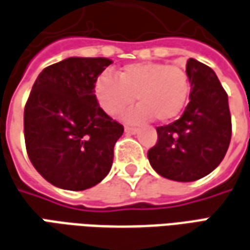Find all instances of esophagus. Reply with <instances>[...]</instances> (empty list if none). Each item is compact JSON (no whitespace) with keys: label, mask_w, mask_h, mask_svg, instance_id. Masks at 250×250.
<instances>
[{"label":"esophagus","mask_w":250,"mask_h":250,"mask_svg":"<svg viewBox=\"0 0 250 250\" xmlns=\"http://www.w3.org/2000/svg\"><path fill=\"white\" fill-rule=\"evenodd\" d=\"M125 131L127 134H135V132H138V128L137 127H131V125H125Z\"/></svg>","instance_id":"obj_1"}]
</instances>
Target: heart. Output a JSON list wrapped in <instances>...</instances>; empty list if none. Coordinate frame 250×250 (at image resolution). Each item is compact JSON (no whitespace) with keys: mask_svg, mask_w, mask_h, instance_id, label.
Masks as SVG:
<instances>
[{"mask_svg":"<svg viewBox=\"0 0 250 250\" xmlns=\"http://www.w3.org/2000/svg\"><path fill=\"white\" fill-rule=\"evenodd\" d=\"M191 83L186 69L164 62H132L116 71L104 72L94 83L100 108L109 116H118L135 98L138 105L127 112L125 120L142 123L152 118L159 122L176 119L189 100Z\"/></svg>","mask_w":250,"mask_h":250,"instance_id":"obj_1","label":"heart"}]
</instances>
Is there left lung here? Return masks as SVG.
<instances>
[{"label":"left lung","mask_w":250,"mask_h":250,"mask_svg":"<svg viewBox=\"0 0 250 250\" xmlns=\"http://www.w3.org/2000/svg\"><path fill=\"white\" fill-rule=\"evenodd\" d=\"M191 91L178 120L156 127L157 142L147 159L161 176L193 182L212 172L225 159L231 139L229 98L216 74L194 59L186 64Z\"/></svg>","instance_id":"8db88e82"}]
</instances>
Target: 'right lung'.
I'll list each match as a JSON object with an SVG mask.
<instances>
[{"instance_id": "right-lung-1", "label": "right lung", "mask_w": 250, "mask_h": 250, "mask_svg": "<svg viewBox=\"0 0 250 250\" xmlns=\"http://www.w3.org/2000/svg\"><path fill=\"white\" fill-rule=\"evenodd\" d=\"M112 64L104 57H69L46 67L24 106V139L32 166L47 182L86 190L108 175L123 125L100 108L98 75Z\"/></svg>"}]
</instances>
